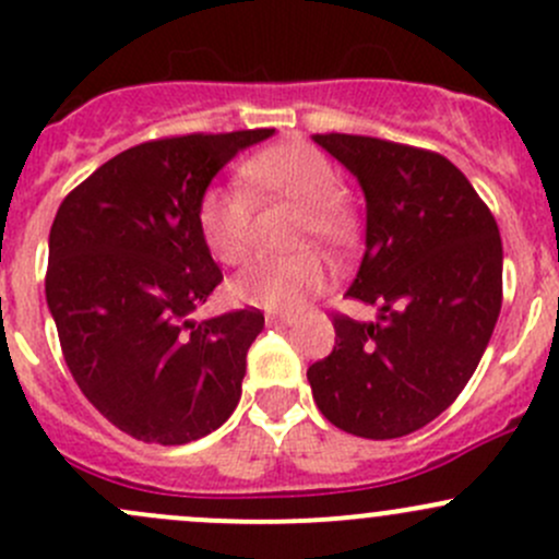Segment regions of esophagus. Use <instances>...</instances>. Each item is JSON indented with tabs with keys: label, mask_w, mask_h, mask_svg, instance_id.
Returning <instances> with one entry per match:
<instances>
[{
	"label": "esophagus",
	"mask_w": 559,
	"mask_h": 559,
	"mask_svg": "<svg viewBox=\"0 0 559 559\" xmlns=\"http://www.w3.org/2000/svg\"><path fill=\"white\" fill-rule=\"evenodd\" d=\"M264 324H267V326H292V324H295V316L267 313V316H264Z\"/></svg>",
	"instance_id": "34e87169"
}]
</instances>
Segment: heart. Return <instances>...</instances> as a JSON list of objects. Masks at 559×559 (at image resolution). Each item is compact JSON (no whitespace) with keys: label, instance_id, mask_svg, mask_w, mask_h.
I'll return each instance as SVG.
<instances>
[{"label":"heart","instance_id":"b5f03b06","mask_svg":"<svg viewBox=\"0 0 559 559\" xmlns=\"http://www.w3.org/2000/svg\"><path fill=\"white\" fill-rule=\"evenodd\" d=\"M243 185H216L203 195L198 222L211 254L225 264H238L254 243L257 201H292L302 205L299 235H316L324 243H343L354 230L340 174L316 146L302 141L275 144L257 152L240 168ZM326 264L313 251L262 254L233 278L235 299L270 313L299 310L316 292L324 289Z\"/></svg>","mask_w":559,"mask_h":559}]
</instances>
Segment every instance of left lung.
Returning a JSON list of instances; mask_svg holds the SVG:
<instances>
[{"label":"left lung","instance_id":"obj_1","mask_svg":"<svg viewBox=\"0 0 559 559\" xmlns=\"http://www.w3.org/2000/svg\"><path fill=\"white\" fill-rule=\"evenodd\" d=\"M356 176L367 251L345 292L374 321L334 316L332 354L308 369L321 415L364 439H396L466 388L501 313L503 246L490 209L448 157L350 133H316Z\"/></svg>","mask_w":559,"mask_h":559}]
</instances>
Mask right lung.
Here are the masks:
<instances>
[{
  "instance_id": "add662e5",
  "label": "right lung",
  "mask_w": 559,
  "mask_h": 559,
  "mask_svg": "<svg viewBox=\"0 0 559 559\" xmlns=\"http://www.w3.org/2000/svg\"><path fill=\"white\" fill-rule=\"evenodd\" d=\"M273 128L131 146L63 198L45 297L87 402L139 442L187 444L238 407L257 308L195 321L222 270L198 211L211 179Z\"/></svg>"
}]
</instances>
